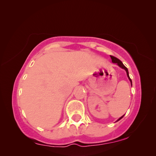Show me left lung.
<instances>
[{
  "label": "left lung",
  "mask_w": 156,
  "mask_h": 156,
  "mask_svg": "<svg viewBox=\"0 0 156 156\" xmlns=\"http://www.w3.org/2000/svg\"><path fill=\"white\" fill-rule=\"evenodd\" d=\"M110 57H111V58H112V61L113 63H117V64L119 66V67H121L122 69H124L125 71H126V75H127V77L129 78V80H130V82H131V86H132V81H131V78H130V77H129V71H128V69H127V68L123 64V63L121 61L119 60V59H118L117 58H116V57H115V56H110ZM124 115H123L122 117H121L119 118V119L117 120V122H118L119 121V120H120L122 119V118L124 117Z\"/></svg>",
  "instance_id": "left-lung-1"
}]
</instances>
